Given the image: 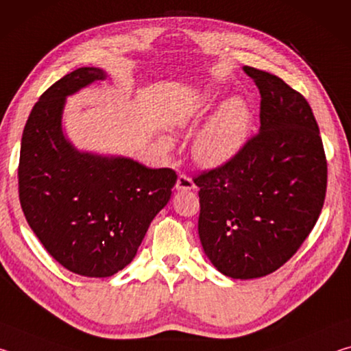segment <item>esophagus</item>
I'll return each instance as SVG.
<instances>
[{
	"mask_svg": "<svg viewBox=\"0 0 351 351\" xmlns=\"http://www.w3.org/2000/svg\"><path fill=\"white\" fill-rule=\"evenodd\" d=\"M176 189L178 190H192V189H195V184L192 181V178H189L187 175L181 173L176 180Z\"/></svg>",
	"mask_w": 351,
	"mask_h": 351,
	"instance_id": "esophagus-1",
	"label": "esophagus"
}]
</instances>
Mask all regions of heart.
<instances>
[{"label":"heart","mask_w":351,"mask_h":351,"mask_svg":"<svg viewBox=\"0 0 351 351\" xmlns=\"http://www.w3.org/2000/svg\"><path fill=\"white\" fill-rule=\"evenodd\" d=\"M213 106L209 94H201L178 119L186 127L197 122ZM252 128V111L243 99L226 100L210 121L195 136L192 154L195 161L204 167H218L235 158L249 139Z\"/></svg>","instance_id":"heart-1"}]
</instances>
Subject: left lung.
Here are the masks:
<instances>
[{
  "mask_svg": "<svg viewBox=\"0 0 351 351\" xmlns=\"http://www.w3.org/2000/svg\"><path fill=\"white\" fill-rule=\"evenodd\" d=\"M260 91V132L235 158L195 176L198 234L221 274L277 271L316 224L326 192V158L313 110L280 77L245 66Z\"/></svg>",
  "mask_w": 351,
  "mask_h": 351,
  "instance_id": "obj_1",
  "label": "left lung"
}]
</instances>
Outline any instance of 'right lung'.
<instances>
[{"label":"right lung","instance_id":"1","mask_svg":"<svg viewBox=\"0 0 351 351\" xmlns=\"http://www.w3.org/2000/svg\"><path fill=\"white\" fill-rule=\"evenodd\" d=\"M105 77L85 66L47 88L27 117L20 150L19 192L29 226L63 268L85 277L125 268L178 178L171 169L79 152L64 138L66 97Z\"/></svg>","mask_w":351,"mask_h":351}]
</instances>
